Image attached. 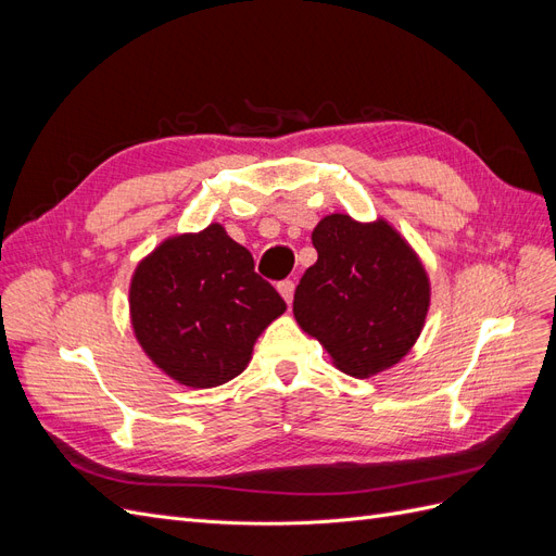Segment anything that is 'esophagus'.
Masks as SVG:
<instances>
[{"mask_svg":"<svg viewBox=\"0 0 556 556\" xmlns=\"http://www.w3.org/2000/svg\"><path fill=\"white\" fill-rule=\"evenodd\" d=\"M278 292H280V296L285 299V304H292V299H294V280H282V282H278Z\"/></svg>","mask_w":556,"mask_h":556,"instance_id":"esophagus-1","label":"esophagus"}]
</instances>
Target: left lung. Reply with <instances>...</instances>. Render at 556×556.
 Instances as JSON below:
<instances>
[{
    "mask_svg": "<svg viewBox=\"0 0 556 556\" xmlns=\"http://www.w3.org/2000/svg\"><path fill=\"white\" fill-rule=\"evenodd\" d=\"M317 262L294 292V319L333 366L371 378L417 343L431 304L429 274L413 245L384 220L325 215L313 229Z\"/></svg>",
    "mask_w": 556,
    "mask_h": 556,
    "instance_id": "obj_1",
    "label": "left lung"
}]
</instances>
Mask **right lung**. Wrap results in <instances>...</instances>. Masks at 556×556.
<instances>
[{
	"instance_id": "obj_1",
	"label": "right lung",
	"mask_w": 556,
	"mask_h": 556,
	"mask_svg": "<svg viewBox=\"0 0 556 556\" xmlns=\"http://www.w3.org/2000/svg\"><path fill=\"white\" fill-rule=\"evenodd\" d=\"M285 308L220 223L164 239L129 282L139 345L160 371L194 390L243 374L262 331Z\"/></svg>"
}]
</instances>
